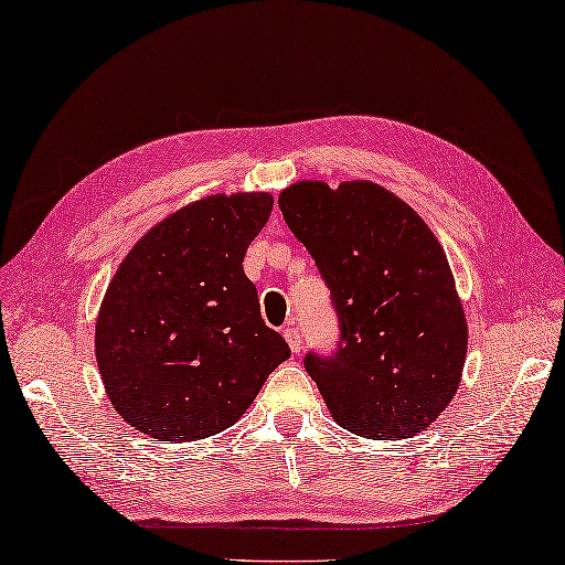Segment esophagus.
<instances>
[{"mask_svg":"<svg viewBox=\"0 0 565 565\" xmlns=\"http://www.w3.org/2000/svg\"><path fill=\"white\" fill-rule=\"evenodd\" d=\"M282 335H285V341H287V345H290L292 353L299 355V350H302V338H299L297 326L295 323H287L285 329H282Z\"/></svg>","mask_w":565,"mask_h":565,"instance_id":"esophagus-1","label":"esophagus"}]
</instances>
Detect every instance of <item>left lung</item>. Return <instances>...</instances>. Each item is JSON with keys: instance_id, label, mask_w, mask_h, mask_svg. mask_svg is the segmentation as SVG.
I'll use <instances>...</instances> for the list:
<instances>
[{"instance_id": "left-lung-1", "label": "left lung", "mask_w": 565, "mask_h": 565, "mask_svg": "<svg viewBox=\"0 0 565 565\" xmlns=\"http://www.w3.org/2000/svg\"><path fill=\"white\" fill-rule=\"evenodd\" d=\"M278 205L341 323L331 355H305L333 418L372 440L425 430L457 394L469 333L440 242L370 181H299Z\"/></svg>"}]
</instances>
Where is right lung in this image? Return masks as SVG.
I'll list each match as a JSON object with an SVG mask.
<instances>
[{
  "mask_svg": "<svg viewBox=\"0 0 565 565\" xmlns=\"http://www.w3.org/2000/svg\"><path fill=\"white\" fill-rule=\"evenodd\" d=\"M270 210L268 193L210 195L122 258L98 311L96 362L113 408L135 430L159 443L217 435L290 358L242 268Z\"/></svg>",
  "mask_w": 565,
  "mask_h": 565,
  "instance_id": "obj_1",
  "label": "right lung"
}]
</instances>
